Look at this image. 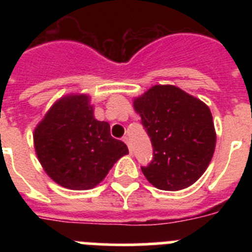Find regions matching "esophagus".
Returning <instances> with one entry per match:
<instances>
[{"label":"esophagus","mask_w":252,"mask_h":252,"mask_svg":"<svg viewBox=\"0 0 252 252\" xmlns=\"http://www.w3.org/2000/svg\"><path fill=\"white\" fill-rule=\"evenodd\" d=\"M124 142L125 144H126V145H127V148H128V151H130V154H132V146H131V144H130V139H128L127 136H125L124 139Z\"/></svg>","instance_id":"esophagus-1"}]
</instances>
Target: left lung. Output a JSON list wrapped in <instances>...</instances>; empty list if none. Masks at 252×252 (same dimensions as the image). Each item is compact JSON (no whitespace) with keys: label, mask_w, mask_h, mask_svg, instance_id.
Listing matches in <instances>:
<instances>
[{"label":"left lung","mask_w":252,"mask_h":252,"mask_svg":"<svg viewBox=\"0 0 252 252\" xmlns=\"http://www.w3.org/2000/svg\"><path fill=\"white\" fill-rule=\"evenodd\" d=\"M150 136L153 160L141 170L161 190L188 188L203 175L216 148L208 106L171 84H157L133 98Z\"/></svg>","instance_id":"1"}]
</instances>
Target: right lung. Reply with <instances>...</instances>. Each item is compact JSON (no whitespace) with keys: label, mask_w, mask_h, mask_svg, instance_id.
Masks as SVG:
<instances>
[{"label":"right lung","mask_w":252,"mask_h":252,"mask_svg":"<svg viewBox=\"0 0 252 252\" xmlns=\"http://www.w3.org/2000/svg\"><path fill=\"white\" fill-rule=\"evenodd\" d=\"M93 111L88 94L63 95L34 130V148L40 164L64 188H94L113 164L128 154L124 142L111 136L110 124L95 120Z\"/></svg>","instance_id":"1"}]
</instances>
